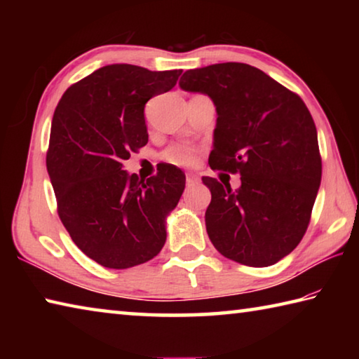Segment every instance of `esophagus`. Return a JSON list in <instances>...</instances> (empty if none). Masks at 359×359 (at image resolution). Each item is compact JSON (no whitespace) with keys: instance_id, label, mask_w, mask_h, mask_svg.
<instances>
[{"instance_id":"1","label":"esophagus","mask_w":359,"mask_h":359,"mask_svg":"<svg viewBox=\"0 0 359 359\" xmlns=\"http://www.w3.org/2000/svg\"><path fill=\"white\" fill-rule=\"evenodd\" d=\"M198 175H194V174H187V187H193V185H196L198 184Z\"/></svg>"}]
</instances>
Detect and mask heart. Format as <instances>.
I'll use <instances>...</instances> for the list:
<instances>
[{
	"mask_svg": "<svg viewBox=\"0 0 359 359\" xmlns=\"http://www.w3.org/2000/svg\"><path fill=\"white\" fill-rule=\"evenodd\" d=\"M161 158L165 161L171 163V165L190 168V166L194 165V163H196L198 149L191 147V145L175 144V145H171V147L163 151Z\"/></svg>",
	"mask_w": 359,
	"mask_h": 359,
	"instance_id": "heart-1",
	"label": "heart"
}]
</instances>
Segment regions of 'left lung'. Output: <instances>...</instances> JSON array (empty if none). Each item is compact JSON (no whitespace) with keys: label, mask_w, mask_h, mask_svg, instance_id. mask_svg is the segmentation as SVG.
<instances>
[{"label":"left lung","mask_w":359,"mask_h":359,"mask_svg":"<svg viewBox=\"0 0 359 359\" xmlns=\"http://www.w3.org/2000/svg\"><path fill=\"white\" fill-rule=\"evenodd\" d=\"M180 88L217 107L212 169L241 174L239 190L203 177L209 239L223 257L266 267L299 244L321 182L317 128L294 92L245 63L185 71Z\"/></svg>","instance_id":"1"}]
</instances>
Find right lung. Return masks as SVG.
Wrapping results in <instances>:
<instances>
[{
	"label": "right lung",
	"mask_w": 359,
	"mask_h": 359,
	"mask_svg": "<svg viewBox=\"0 0 359 359\" xmlns=\"http://www.w3.org/2000/svg\"><path fill=\"white\" fill-rule=\"evenodd\" d=\"M182 69L107 65L72 83L53 112L46 156L58 217L96 263L128 269L156 257L165 218L184 193L185 174L161 165L147 180L123 161L149 141L145 102L171 90Z\"/></svg>",
	"instance_id": "1"
}]
</instances>
